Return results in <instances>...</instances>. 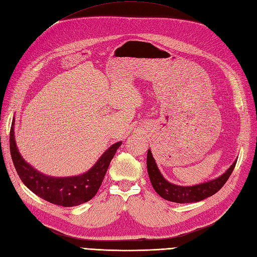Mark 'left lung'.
Masks as SVG:
<instances>
[{"label": "left lung", "mask_w": 257, "mask_h": 257, "mask_svg": "<svg viewBox=\"0 0 257 257\" xmlns=\"http://www.w3.org/2000/svg\"><path fill=\"white\" fill-rule=\"evenodd\" d=\"M237 159L233 164L222 174L221 176L205 181V183L194 185V186H178L174 185L163 177L161 172L159 171L155 158L151 150L147 152V172L150 176L151 183L155 189V191L158 193L162 198L174 203H194L205 200V198L217 193L219 190L224 186L230 176L231 172L234 171Z\"/></svg>", "instance_id": "obj_1"}]
</instances>
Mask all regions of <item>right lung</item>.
Masks as SVG:
<instances>
[{
  "label": "right lung",
  "mask_w": 257,
  "mask_h": 257,
  "mask_svg": "<svg viewBox=\"0 0 257 257\" xmlns=\"http://www.w3.org/2000/svg\"><path fill=\"white\" fill-rule=\"evenodd\" d=\"M14 127L15 118L10 134V148L15 169L22 183L45 201L64 207L78 206L92 200L102 184L115 153L121 145V142L111 145L92 168L80 175L68 177L48 176L23 159L16 144Z\"/></svg>",
  "instance_id": "add662e5"
}]
</instances>
